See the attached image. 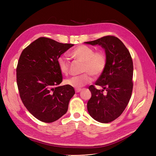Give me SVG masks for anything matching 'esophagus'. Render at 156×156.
<instances>
[{
  "label": "esophagus",
  "instance_id": "1",
  "mask_svg": "<svg viewBox=\"0 0 156 156\" xmlns=\"http://www.w3.org/2000/svg\"><path fill=\"white\" fill-rule=\"evenodd\" d=\"M81 91H82L81 89H76V90H75L76 93H80V92Z\"/></svg>",
  "mask_w": 156,
  "mask_h": 156
}]
</instances>
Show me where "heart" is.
Segmentation results:
<instances>
[{
	"instance_id": "obj_1",
	"label": "heart",
	"mask_w": 156,
	"mask_h": 156,
	"mask_svg": "<svg viewBox=\"0 0 156 156\" xmlns=\"http://www.w3.org/2000/svg\"><path fill=\"white\" fill-rule=\"evenodd\" d=\"M70 55L83 62L82 72H86L79 76H72L65 81V83L75 88H81L92 81L91 74L94 77L101 75L104 71L107 65V57L102 51L94 50L84 45L76 47L70 52ZM60 71L63 75L68 74L70 67L69 61L65 57L60 56L57 59Z\"/></svg>"
}]
</instances>
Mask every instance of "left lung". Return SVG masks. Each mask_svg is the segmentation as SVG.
Returning a JSON list of instances; mask_svg holds the SVG:
<instances>
[{
    "label": "left lung",
    "mask_w": 156,
    "mask_h": 156,
    "mask_svg": "<svg viewBox=\"0 0 156 156\" xmlns=\"http://www.w3.org/2000/svg\"><path fill=\"white\" fill-rule=\"evenodd\" d=\"M84 43L101 46L105 51L106 67L96 82V85L101 86L103 90H97L93 85L89 87L92 96L87 102V108L95 120L109 123L123 113L131 98L133 86L132 58L124 44L113 36ZM104 89L105 94L103 93Z\"/></svg>",
    "instance_id": "left-lung-1"
}]
</instances>
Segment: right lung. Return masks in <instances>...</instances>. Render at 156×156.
I'll use <instances>...</instances> for the list:
<instances>
[{
    "label": "right lung",
    "instance_id": "right-lung-1",
    "mask_svg": "<svg viewBox=\"0 0 156 156\" xmlns=\"http://www.w3.org/2000/svg\"><path fill=\"white\" fill-rule=\"evenodd\" d=\"M72 44H62L39 37L21 52L16 68V82L21 99L29 112L39 120L51 123L66 114L75 92L62 81L58 58Z\"/></svg>",
    "mask_w": 156,
    "mask_h": 156
}]
</instances>
